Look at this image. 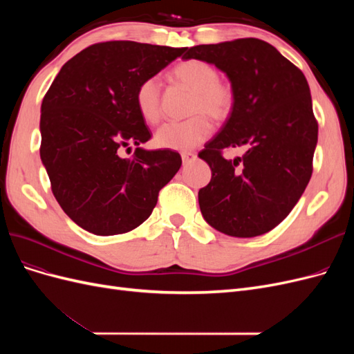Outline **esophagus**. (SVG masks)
I'll list each match as a JSON object with an SVG mask.
<instances>
[{
  "label": "esophagus",
  "instance_id": "1",
  "mask_svg": "<svg viewBox=\"0 0 354 354\" xmlns=\"http://www.w3.org/2000/svg\"><path fill=\"white\" fill-rule=\"evenodd\" d=\"M181 159H183V164H190L196 159V153L194 152H181Z\"/></svg>",
  "mask_w": 354,
  "mask_h": 354
}]
</instances>
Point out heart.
I'll return each mask as SVG.
<instances>
[{
    "label": "heart",
    "instance_id": "1",
    "mask_svg": "<svg viewBox=\"0 0 354 354\" xmlns=\"http://www.w3.org/2000/svg\"><path fill=\"white\" fill-rule=\"evenodd\" d=\"M174 81L195 93L192 113H205L212 121L223 122L233 113L236 93L227 81L218 80V72L209 63L192 59L181 62L171 72ZM136 106L147 124L160 118V85L158 78H147L136 90ZM207 116L198 115L186 121H171L158 128L155 143L162 149L190 151L202 145L212 133Z\"/></svg>",
    "mask_w": 354,
    "mask_h": 354
}]
</instances>
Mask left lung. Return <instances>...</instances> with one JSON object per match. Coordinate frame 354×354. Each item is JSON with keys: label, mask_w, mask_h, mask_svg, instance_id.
<instances>
[{"label": "left lung", "mask_w": 354, "mask_h": 354, "mask_svg": "<svg viewBox=\"0 0 354 354\" xmlns=\"http://www.w3.org/2000/svg\"><path fill=\"white\" fill-rule=\"evenodd\" d=\"M227 75L236 104L217 136L199 152L211 181L199 190L205 221L234 238L270 232L301 198L313 171L317 122L304 73L269 42L241 38L186 48ZM248 145L242 158L226 147Z\"/></svg>", "instance_id": "left-lung-1"}]
</instances>
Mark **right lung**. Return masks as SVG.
Masks as SVG:
<instances>
[{"label":"right lung","instance_id":"right-lung-1","mask_svg":"<svg viewBox=\"0 0 354 354\" xmlns=\"http://www.w3.org/2000/svg\"><path fill=\"white\" fill-rule=\"evenodd\" d=\"M185 50L99 42L68 60L53 81L41 104L39 155L53 195L84 230L109 236L138 227L180 169L177 152L142 147L152 134L136 90ZM131 145L135 155L122 158L119 152Z\"/></svg>","mask_w":354,"mask_h":354}]
</instances>
